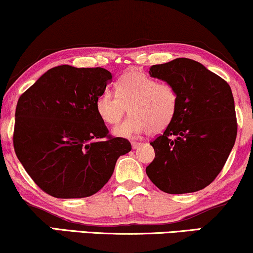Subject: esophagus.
<instances>
[{
    "mask_svg": "<svg viewBox=\"0 0 253 253\" xmlns=\"http://www.w3.org/2000/svg\"><path fill=\"white\" fill-rule=\"evenodd\" d=\"M142 143L141 142H137V141H132V147H133V149H136V148H139L140 146H141Z\"/></svg>",
    "mask_w": 253,
    "mask_h": 253,
    "instance_id": "esophagus-1",
    "label": "esophagus"
}]
</instances>
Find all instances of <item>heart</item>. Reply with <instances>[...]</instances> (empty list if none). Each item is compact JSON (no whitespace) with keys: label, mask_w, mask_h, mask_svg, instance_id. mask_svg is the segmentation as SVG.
I'll use <instances>...</instances> for the list:
<instances>
[{"label":"heart","mask_w":253,"mask_h":253,"mask_svg":"<svg viewBox=\"0 0 253 253\" xmlns=\"http://www.w3.org/2000/svg\"><path fill=\"white\" fill-rule=\"evenodd\" d=\"M116 93H101L95 107L100 119L112 126L119 124L129 108L130 117L114 129L118 136L134 137L146 130L149 134L160 133L176 116V88L143 72L129 71L121 76L117 83Z\"/></svg>","instance_id":"b5f03b06"}]
</instances>
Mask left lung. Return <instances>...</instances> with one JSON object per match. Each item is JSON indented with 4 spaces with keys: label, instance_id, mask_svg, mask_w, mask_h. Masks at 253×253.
<instances>
[{
    "label": "left lung",
    "instance_id": "obj_1",
    "mask_svg": "<svg viewBox=\"0 0 253 253\" xmlns=\"http://www.w3.org/2000/svg\"><path fill=\"white\" fill-rule=\"evenodd\" d=\"M149 75L176 88L178 107L164 134L150 141L155 158L147 175L167 194L202 190L224 167L237 136L231 87L188 58L150 66Z\"/></svg>",
    "mask_w": 253,
    "mask_h": 253
}]
</instances>
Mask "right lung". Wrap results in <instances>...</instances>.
Returning a JSON list of instances; mask_svg holds the SVG:
<instances>
[{"label":"right lung","mask_w":253,"mask_h":253,"mask_svg":"<svg viewBox=\"0 0 253 253\" xmlns=\"http://www.w3.org/2000/svg\"><path fill=\"white\" fill-rule=\"evenodd\" d=\"M110 71L103 68L50 69L17 101L12 141L29 176L57 198L98 193L132 145L108 134L95 103Z\"/></svg>","instance_id":"add662e5"}]
</instances>
